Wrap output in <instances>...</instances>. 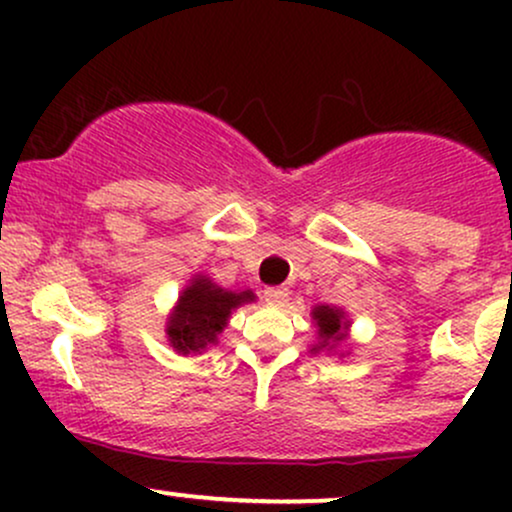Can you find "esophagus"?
<instances>
[{"instance_id": "obj_1", "label": "esophagus", "mask_w": 512, "mask_h": 512, "mask_svg": "<svg viewBox=\"0 0 512 512\" xmlns=\"http://www.w3.org/2000/svg\"><path fill=\"white\" fill-rule=\"evenodd\" d=\"M286 298H289V291H286L284 286H269V289H264V301L267 303L281 305Z\"/></svg>"}]
</instances>
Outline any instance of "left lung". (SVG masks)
I'll return each instance as SVG.
<instances>
[{
	"instance_id": "8db88e82",
	"label": "left lung",
	"mask_w": 512,
	"mask_h": 512,
	"mask_svg": "<svg viewBox=\"0 0 512 512\" xmlns=\"http://www.w3.org/2000/svg\"><path fill=\"white\" fill-rule=\"evenodd\" d=\"M313 320L317 325V337H320V344H317L313 351L334 349V346L346 339L349 320H346L342 308H332V305H315Z\"/></svg>"
}]
</instances>
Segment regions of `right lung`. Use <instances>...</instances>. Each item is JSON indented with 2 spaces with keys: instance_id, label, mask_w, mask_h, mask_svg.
<instances>
[{
  "instance_id": "obj_1",
  "label": "right lung",
  "mask_w": 512,
  "mask_h": 512,
  "mask_svg": "<svg viewBox=\"0 0 512 512\" xmlns=\"http://www.w3.org/2000/svg\"><path fill=\"white\" fill-rule=\"evenodd\" d=\"M255 301L252 291H226L209 276L197 274L180 293V301L168 317V342L178 354H202L209 344L219 342L228 317L243 303Z\"/></svg>"
}]
</instances>
